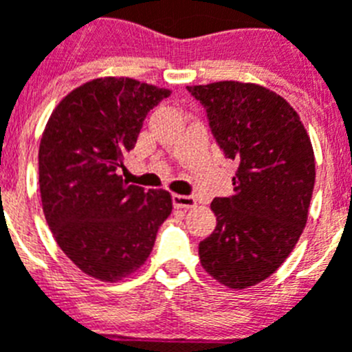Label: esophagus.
I'll return each mask as SVG.
<instances>
[{
    "instance_id": "34e87169",
    "label": "esophagus",
    "mask_w": 352,
    "mask_h": 352,
    "mask_svg": "<svg viewBox=\"0 0 352 352\" xmlns=\"http://www.w3.org/2000/svg\"><path fill=\"white\" fill-rule=\"evenodd\" d=\"M173 203L176 208H183V210H186V208H194L195 204H197V201H195V197H192V195L174 194Z\"/></svg>"
}]
</instances>
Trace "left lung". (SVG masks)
Returning a JSON list of instances; mask_svg holds the SVG:
<instances>
[{"label": "left lung", "instance_id": "left-lung-1", "mask_svg": "<svg viewBox=\"0 0 352 352\" xmlns=\"http://www.w3.org/2000/svg\"><path fill=\"white\" fill-rule=\"evenodd\" d=\"M206 109L214 141L238 162L234 194L211 203L217 227L199 243L203 268L247 289L280 268L309 217L316 160L300 116L264 86L220 80L188 86Z\"/></svg>", "mask_w": 352, "mask_h": 352}]
</instances>
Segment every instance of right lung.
<instances>
[{"label":"right lung","instance_id":"1","mask_svg":"<svg viewBox=\"0 0 352 352\" xmlns=\"http://www.w3.org/2000/svg\"><path fill=\"white\" fill-rule=\"evenodd\" d=\"M169 95L129 77L93 79L65 96L43 130V214L65 256L93 278L116 282L141 268L173 211L169 192L118 174L148 113Z\"/></svg>","mask_w":352,"mask_h":352}]
</instances>
